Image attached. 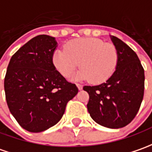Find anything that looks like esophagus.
I'll return each mask as SVG.
<instances>
[{
    "instance_id": "34e87169",
    "label": "esophagus",
    "mask_w": 152,
    "mask_h": 152,
    "mask_svg": "<svg viewBox=\"0 0 152 152\" xmlns=\"http://www.w3.org/2000/svg\"><path fill=\"white\" fill-rule=\"evenodd\" d=\"M76 86L78 87V89H79V90L82 89V86H81L80 84H76Z\"/></svg>"
}]
</instances>
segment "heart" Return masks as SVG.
Wrapping results in <instances>:
<instances>
[{"mask_svg":"<svg viewBox=\"0 0 152 152\" xmlns=\"http://www.w3.org/2000/svg\"><path fill=\"white\" fill-rule=\"evenodd\" d=\"M57 72L69 78L79 66L77 80H90L93 84H101L108 80L118 62V52L111 43L92 37L79 38L68 42L65 50L57 49L52 56Z\"/></svg>","mask_w":152,"mask_h":152,"instance_id":"heart-1","label":"heart"}]
</instances>
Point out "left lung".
<instances>
[{
	"label": "left lung",
	"instance_id": "obj_1",
	"mask_svg": "<svg viewBox=\"0 0 152 152\" xmlns=\"http://www.w3.org/2000/svg\"><path fill=\"white\" fill-rule=\"evenodd\" d=\"M111 41L118 52L113 75L98 86H85L89 94L87 110L91 118L105 127L126 126L137 115L144 96V69L136 52L115 37Z\"/></svg>",
	"mask_w": 152,
	"mask_h": 152
}]
</instances>
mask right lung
<instances>
[{
	"label": "right lung",
	"mask_w": 152,
	"mask_h": 152,
	"mask_svg": "<svg viewBox=\"0 0 152 152\" xmlns=\"http://www.w3.org/2000/svg\"><path fill=\"white\" fill-rule=\"evenodd\" d=\"M57 46L55 37L40 35L12 56L4 88L7 106L25 130L41 132L61 119L67 102L78 93L56 68L52 56Z\"/></svg>",
	"instance_id": "1"
}]
</instances>
